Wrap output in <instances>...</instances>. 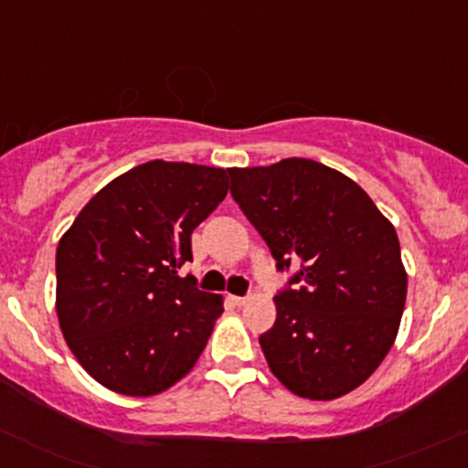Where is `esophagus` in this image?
<instances>
[{"mask_svg":"<svg viewBox=\"0 0 468 468\" xmlns=\"http://www.w3.org/2000/svg\"><path fill=\"white\" fill-rule=\"evenodd\" d=\"M247 296H230V303L238 305V308H242V305H247Z\"/></svg>","mask_w":468,"mask_h":468,"instance_id":"34e87169","label":"esophagus"}]
</instances>
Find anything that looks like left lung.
Here are the masks:
<instances>
[{"mask_svg":"<svg viewBox=\"0 0 468 468\" xmlns=\"http://www.w3.org/2000/svg\"><path fill=\"white\" fill-rule=\"evenodd\" d=\"M230 195L271 249L278 269L299 262L273 296L261 335L271 374L292 394L333 400L369 378L399 335L408 296L394 226L371 197L317 160L230 167Z\"/></svg>","mask_w":468,"mask_h":468,"instance_id":"obj_1","label":"left lung"}]
</instances>
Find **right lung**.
<instances>
[{"mask_svg": "<svg viewBox=\"0 0 468 468\" xmlns=\"http://www.w3.org/2000/svg\"><path fill=\"white\" fill-rule=\"evenodd\" d=\"M221 167L149 160L88 201L56 249V314L99 385L163 394L204 353L224 296L178 276L192 230L224 201Z\"/></svg>", "mask_w": 468, "mask_h": 468, "instance_id": "1", "label": "right lung"}]
</instances>
